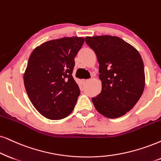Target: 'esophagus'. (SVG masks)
<instances>
[{
  "instance_id": "34e87169",
  "label": "esophagus",
  "mask_w": 161,
  "mask_h": 161,
  "mask_svg": "<svg viewBox=\"0 0 161 161\" xmlns=\"http://www.w3.org/2000/svg\"><path fill=\"white\" fill-rule=\"evenodd\" d=\"M81 82H82V85H85V84H86L87 82H88V79H82V81H81Z\"/></svg>"
}]
</instances>
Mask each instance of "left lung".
<instances>
[{
  "label": "left lung",
  "mask_w": 161,
  "mask_h": 161,
  "mask_svg": "<svg viewBox=\"0 0 161 161\" xmlns=\"http://www.w3.org/2000/svg\"><path fill=\"white\" fill-rule=\"evenodd\" d=\"M85 42L95 52L102 91L91 99L102 115L114 119L135 106L145 87L141 56L136 49L117 36L86 37Z\"/></svg>",
  "instance_id": "1"
}]
</instances>
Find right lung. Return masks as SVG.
Masks as SVG:
<instances>
[{
	"label": "right lung",
	"instance_id": "obj_1",
	"mask_svg": "<svg viewBox=\"0 0 161 161\" xmlns=\"http://www.w3.org/2000/svg\"><path fill=\"white\" fill-rule=\"evenodd\" d=\"M84 38L48 41L33 50L24 75L32 104L44 117L61 119L74 110L80 90L73 78L74 58Z\"/></svg>",
	"mask_w": 161,
	"mask_h": 161
}]
</instances>
